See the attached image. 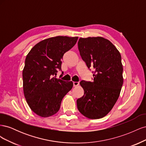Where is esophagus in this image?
Listing matches in <instances>:
<instances>
[{"mask_svg":"<svg viewBox=\"0 0 146 146\" xmlns=\"http://www.w3.org/2000/svg\"><path fill=\"white\" fill-rule=\"evenodd\" d=\"M73 85H74V87L77 86L79 85V82H73Z\"/></svg>","mask_w":146,"mask_h":146,"instance_id":"esophagus-1","label":"esophagus"}]
</instances>
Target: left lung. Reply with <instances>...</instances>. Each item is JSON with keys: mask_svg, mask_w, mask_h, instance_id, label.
<instances>
[{"mask_svg": "<svg viewBox=\"0 0 146 146\" xmlns=\"http://www.w3.org/2000/svg\"><path fill=\"white\" fill-rule=\"evenodd\" d=\"M78 48L88 68L94 69L93 82L81 81L84 95L77 100L84 116L96 119L105 116L117 102L123 85L121 55L103 37L80 38Z\"/></svg>", "mask_w": 146, "mask_h": 146, "instance_id": "8db88e82", "label": "left lung"}]
</instances>
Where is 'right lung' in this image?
I'll return each instance as SVG.
<instances>
[{
  "mask_svg": "<svg viewBox=\"0 0 146 146\" xmlns=\"http://www.w3.org/2000/svg\"><path fill=\"white\" fill-rule=\"evenodd\" d=\"M78 37L58 36L39 42L26 56L23 71V91L30 109L47 117L60 110L64 96L72 89V81L57 78L61 59L76 44Z\"/></svg>",
  "mask_w": 146,
  "mask_h": 146,
  "instance_id": "add662e5",
  "label": "right lung"
}]
</instances>
